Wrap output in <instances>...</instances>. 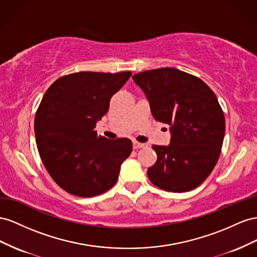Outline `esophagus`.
Returning <instances> with one entry per match:
<instances>
[{
    "label": "esophagus",
    "instance_id": "esophagus-1",
    "mask_svg": "<svg viewBox=\"0 0 257 257\" xmlns=\"http://www.w3.org/2000/svg\"><path fill=\"white\" fill-rule=\"evenodd\" d=\"M134 149L135 150H138V149H142V148H145L146 144L144 143H140V142H137V141H134Z\"/></svg>",
    "mask_w": 257,
    "mask_h": 257
}]
</instances>
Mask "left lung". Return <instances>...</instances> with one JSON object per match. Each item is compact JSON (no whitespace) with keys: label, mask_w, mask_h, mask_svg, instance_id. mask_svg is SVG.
I'll return each instance as SVG.
<instances>
[{"label":"left lung","mask_w":257,"mask_h":257,"mask_svg":"<svg viewBox=\"0 0 257 257\" xmlns=\"http://www.w3.org/2000/svg\"><path fill=\"white\" fill-rule=\"evenodd\" d=\"M146 94L157 121L170 126L168 146L153 145L157 154L148 177L172 193L188 192L206 180L219 158L225 116L215 93L199 77L173 68L133 76Z\"/></svg>","instance_id":"8db88e82"}]
</instances>
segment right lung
<instances>
[{
  "instance_id": "add662e5",
  "label": "right lung",
  "mask_w": 257,
  "mask_h": 257,
  "mask_svg": "<svg viewBox=\"0 0 257 257\" xmlns=\"http://www.w3.org/2000/svg\"><path fill=\"white\" fill-rule=\"evenodd\" d=\"M130 76V71L72 73L44 94L34 119L36 145L51 179L65 192L93 197L115 185L133 142L109 140L94 128Z\"/></svg>"
}]
</instances>
